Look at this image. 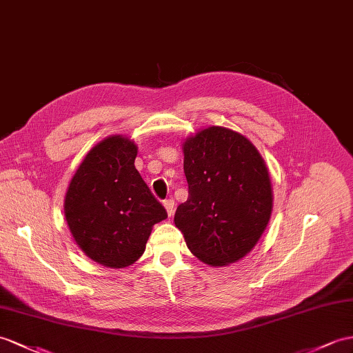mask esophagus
Segmentation results:
<instances>
[{
	"mask_svg": "<svg viewBox=\"0 0 353 353\" xmlns=\"http://www.w3.org/2000/svg\"><path fill=\"white\" fill-rule=\"evenodd\" d=\"M163 205H165V208H166L169 216H172V214H174V210H175V201L172 199V197H169V199L163 201Z\"/></svg>",
	"mask_w": 353,
	"mask_h": 353,
	"instance_id": "obj_1",
	"label": "esophagus"
}]
</instances>
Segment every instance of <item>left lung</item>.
I'll return each instance as SVG.
<instances>
[{"label": "left lung", "mask_w": 353, "mask_h": 353, "mask_svg": "<svg viewBox=\"0 0 353 353\" xmlns=\"http://www.w3.org/2000/svg\"><path fill=\"white\" fill-rule=\"evenodd\" d=\"M188 197L175 225L202 262L223 266L259 241L272 211L268 170L254 145L234 130L210 127L184 143Z\"/></svg>", "instance_id": "left-lung-1"}]
</instances>
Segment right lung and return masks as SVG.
Segmentation results:
<instances>
[{"mask_svg": "<svg viewBox=\"0 0 353 353\" xmlns=\"http://www.w3.org/2000/svg\"><path fill=\"white\" fill-rule=\"evenodd\" d=\"M136 145L110 136L83 159L68 185L64 214L76 244L94 262L124 268L145 252L168 212L134 168Z\"/></svg>", "mask_w": 353, "mask_h": 353, "instance_id": "obj_1", "label": "right lung"}]
</instances>
